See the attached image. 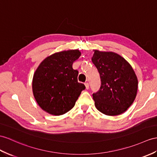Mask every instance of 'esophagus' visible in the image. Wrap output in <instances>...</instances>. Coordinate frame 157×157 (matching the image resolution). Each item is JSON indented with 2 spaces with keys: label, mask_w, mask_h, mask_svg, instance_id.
I'll use <instances>...</instances> for the list:
<instances>
[{
  "label": "esophagus",
  "mask_w": 157,
  "mask_h": 157,
  "mask_svg": "<svg viewBox=\"0 0 157 157\" xmlns=\"http://www.w3.org/2000/svg\"><path fill=\"white\" fill-rule=\"evenodd\" d=\"M85 85L86 86V89H89V84L88 82H85Z\"/></svg>",
  "instance_id": "34e87169"
}]
</instances>
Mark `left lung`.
<instances>
[{"instance_id": "obj_1", "label": "left lung", "mask_w": 157, "mask_h": 157, "mask_svg": "<svg viewBox=\"0 0 157 157\" xmlns=\"http://www.w3.org/2000/svg\"><path fill=\"white\" fill-rule=\"evenodd\" d=\"M94 51L92 62L97 68L101 81L100 89L93 94L94 105L106 115H118L135 101L138 79L123 57L113 52Z\"/></svg>"}]
</instances>
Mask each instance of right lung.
<instances>
[{
    "label": "right lung",
    "mask_w": 157,
    "mask_h": 157,
    "mask_svg": "<svg viewBox=\"0 0 157 157\" xmlns=\"http://www.w3.org/2000/svg\"><path fill=\"white\" fill-rule=\"evenodd\" d=\"M81 56L78 50L56 52L47 57L37 68L33 79V92L40 107L52 115L69 111L85 89L78 82V71L72 68Z\"/></svg>",
    "instance_id": "add662e5"
}]
</instances>
